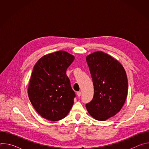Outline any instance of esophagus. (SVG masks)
I'll list each match as a JSON object with an SVG mask.
<instances>
[{
  "label": "esophagus",
  "mask_w": 149,
  "mask_h": 149,
  "mask_svg": "<svg viewBox=\"0 0 149 149\" xmlns=\"http://www.w3.org/2000/svg\"><path fill=\"white\" fill-rule=\"evenodd\" d=\"M77 94L78 97H79L81 95V91H78V92H77Z\"/></svg>",
  "instance_id": "34e87169"
}]
</instances>
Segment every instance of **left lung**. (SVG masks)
I'll use <instances>...</instances> for the list:
<instances>
[{
  "mask_svg": "<svg viewBox=\"0 0 149 149\" xmlns=\"http://www.w3.org/2000/svg\"><path fill=\"white\" fill-rule=\"evenodd\" d=\"M94 86V96L86 104L89 114L104 121L116 115L123 106L128 92V80L123 67L102 51L86 58Z\"/></svg>",
  "mask_w": 149,
  "mask_h": 149,
  "instance_id": "left-lung-1",
  "label": "left lung"
}]
</instances>
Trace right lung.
<instances>
[{
    "mask_svg": "<svg viewBox=\"0 0 149 149\" xmlns=\"http://www.w3.org/2000/svg\"><path fill=\"white\" fill-rule=\"evenodd\" d=\"M74 58L59 51L42 57L33 67L28 96L35 110L45 119L61 120L72 107L76 95L66 71Z\"/></svg>",
    "mask_w": 149,
    "mask_h": 149,
    "instance_id": "right-lung-1",
    "label": "right lung"
}]
</instances>
